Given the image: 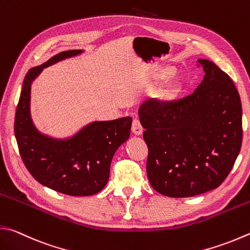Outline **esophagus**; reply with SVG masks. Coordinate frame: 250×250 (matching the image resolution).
<instances>
[{"instance_id": "1", "label": "esophagus", "mask_w": 250, "mask_h": 250, "mask_svg": "<svg viewBox=\"0 0 250 250\" xmlns=\"http://www.w3.org/2000/svg\"><path fill=\"white\" fill-rule=\"evenodd\" d=\"M131 131H133L135 135H138V136L143 134L144 128H143V126H141L139 120L135 119L133 121V124H131Z\"/></svg>"}]
</instances>
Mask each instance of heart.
I'll return each instance as SVG.
<instances>
[{"instance_id":"heart-1","label":"heart","mask_w":250,"mask_h":250,"mask_svg":"<svg viewBox=\"0 0 250 250\" xmlns=\"http://www.w3.org/2000/svg\"><path fill=\"white\" fill-rule=\"evenodd\" d=\"M173 73L172 69H164L160 73V79H167L169 76H171ZM178 90H180V86L177 83H172L171 86L167 88V93H166V98L167 100H172V99L175 98L178 93Z\"/></svg>"}]
</instances>
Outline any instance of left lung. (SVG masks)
Listing matches in <instances>:
<instances>
[{"mask_svg": "<svg viewBox=\"0 0 250 250\" xmlns=\"http://www.w3.org/2000/svg\"><path fill=\"white\" fill-rule=\"evenodd\" d=\"M204 81L177 101L149 99L138 115L148 146V180L160 194L184 198L219 187L229 174L243 140L242 102L232 79L199 59Z\"/></svg>", "mask_w": 250, "mask_h": 250, "instance_id": "obj_1", "label": "left lung"}]
</instances>
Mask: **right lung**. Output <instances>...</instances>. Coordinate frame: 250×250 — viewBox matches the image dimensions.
<instances>
[{"label": "right lung", "mask_w": 250, "mask_h": 250, "mask_svg": "<svg viewBox=\"0 0 250 250\" xmlns=\"http://www.w3.org/2000/svg\"><path fill=\"white\" fill-rule=\"evenodd\" d=\"M83 50L64 51L28 70L15 116V137L28 171L45 187L69 196H91L109 181L115 151L129 138L133 119L100 121L83 126L72 137L56 139L41 134L30 114L31 83L43 68Z\"/></svg>", "instance_id": "add662e5"}]
</instances>
